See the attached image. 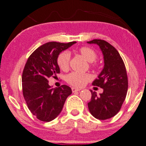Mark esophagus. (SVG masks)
<instances>
[{
  "instance_id": "1",
  "label": "esophagus",
  "mask_w": 146,
  "mask_h": 146,
  "mask_svg": "<svg viewBox=\"0 0 146 146\" xmlns=\"http://www.w3.org/2000/svg\"><path fill=\"white\" fill-rule=\"evenodd\" d=\"M81 89L80 88H74V87H72V92H77V91H80Z\"/></svg>"
}]
</instances>
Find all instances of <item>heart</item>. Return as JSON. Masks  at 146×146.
Returning <instances> with one entry per match:
<instances>
[{"label": "heart", "instance_id": "heart-1", "mask_svg": "<svg viewBox=\"0 0 146 146\" xmlns=\"http://www.w3.org/2000/svg\"><path fill=\"white\" fill-rule=\"evenodd\" d=\"M81 55L88 62L92 63L97 58V54L92 48L88 47H82L80 48ZM70 53L68 51H64L59 54L57 59V63L60 69L64 71L68 70L70 61ZM92 79V77L88 73H80V72H72L66 76V81L68 83L75 87H82L88 82Z\"/></svg>", "mask_w": 146, "mask_h": 146}]
</instances>
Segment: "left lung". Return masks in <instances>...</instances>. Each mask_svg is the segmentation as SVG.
Wrapping results in <instances>:
<instances>
[{
  "mask_svg": "<svg viewBox=\"0 0 146 146\" xmlns=\"http://www.w3.org/2000/svg\"><path fill=\"white\" fill-rule=\"evenodd\" d=\"M88 44H97L104 58V68L92 85L103 89L98 96L91 92V99L88 103L89 111L94 118L106 120L119 112L128 90V78L126 67L119 52L110 44L101 39H94Z\"/></svg>",
  "mask_w": 146,
  "mask_h": 146,
  "instance_id": "8db88e82",
  "label": "left lung"
}]
</instances>
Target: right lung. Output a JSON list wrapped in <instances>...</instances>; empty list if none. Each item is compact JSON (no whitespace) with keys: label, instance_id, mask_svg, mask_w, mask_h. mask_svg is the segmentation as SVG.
I'll return each instance as SVG.
<instances>
[{"label":"right lung","instance_id":"right-lung-1","mask_svg":"<svg viewBox=\"0 0 146 146\" xmlns=\"http://www.w3.org/2000/svg\"><path fill=\"white\" fill-rule=\"evenodd\" d=\"M75 43L47 42L38 47L27 60L22 76L23 96L30 111L40 121L55 119L72 94L71 88L66 85L52 88L47 79L60 72L57 63L59 54Z\"/></svg>","mask_w":146,"mask_h":146}]
</instances>
